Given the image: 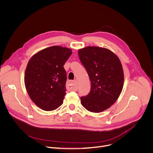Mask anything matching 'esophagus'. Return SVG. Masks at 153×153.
I'll return each instance as SVG.
<instances>
[{
  "label": "esophagus",
  "mask_w": 153,
  "mask_h": 153,
  "mask_svg": "<svg viewBox=\"0 0 153 153\" xmlns=\"http://www.w3.org/2000/svg\"><path fill=\"white\" fill-rule=\"evenodd\" d=\"M67 89H73V90H77L78 89V83L76 80L70 81L67 85Z\"/></svg>",
  "instance_id": "esophagus-1"
}]
</instances>
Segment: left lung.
Wrapping results in <instances>:
<instances>
[{"mask_svg":"<svg viewBox=\"0 0 153 153\" xmlns=\"http://www.w3.org/2000/svg\"><path fill=\"white\" fill-rule=\"evenodd\" d=\"M91 82L90 93L80 98L89 111L101 113L109 108L119 97L123 87L124 73L119 57L111 51L87 46L78 51Z\"/></svg>","mask_w":153,"mask_h":153,"instance_id":"left-lung-1","label":"left lung"}]
</instances>
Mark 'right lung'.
Segmentation results:
<instances>
[{"label":"right lung","instance_id":"add662e5","mask_svg":"<svg viewBox=\"0 0 153 153\" xmlns=\"http://www.w3.org/2000/svg\"><path fill=\"white\" fill-rule=\"evenodd\" d=\"M71 53L70 48L53 46L30 59L25 71V86L31 100L43 110L52 111L62 104L67 80L63 65Z\"/></svg>","mask_w":153,"mask_h":153}]
</instances>
